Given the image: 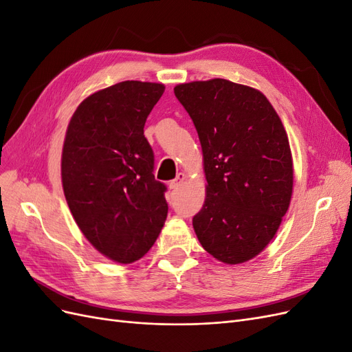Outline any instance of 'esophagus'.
<instances>
[{
    "label": "esophagus",
    "mask_w": 352,
    "mask_h": 352,
    "mask_svg": "<svg viewBox=\"0 0 352 352\" xmlns=\"http://www.w3.org/2000/svg\"><path fill=\"white\" fill-rule=\"evenodd\" d=\"M185 179H186L185 173H179V175L176 176V179H175V180H172V182L168 184L170 189H179L180 186H182V184L185 182Z\"/></svg>",
    "instance_id": "obj_1"
}]
</instances>
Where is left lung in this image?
I'll return each mask as SVG.
<instances>
[{
  "label": "left lung",
  "mask_w": 352,
  "mask_h": 352,
  "mask_svg": "<svg viewBox=\"0 0 352 352\" xmlns=\"http://www.w3.org/2000/svg\"><path fill=\"white\" fill-rule=\"evenodd\" d=\"M204 157L206 202L192 225L202 248L226 264L258 255L278 232L292 197L285 127L264 95L226 79L175 87Z\"/></svg>",
  "instance_id": "left-lung-1"
}]
</instances>
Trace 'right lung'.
I'll return each mask as SVG.
<instances>
[{
	"instance_id": "add662e5",
	"label": "right lung",
	"mask_w": 352,
	"mask_h": 352,
	"mask_svg": "<svg viewBox=\"0 0 352 352\" xmlns=\"http://www.w3.org/2000/svg\"><path fill=\"white\" fill-rule=\"evenodd\" d=\"M164 85L126 80L95 92L72 116L61 155V182L79 229L105 257L142 258L167 217L166 185L154 177L144 135Z\"/></svg>"
}]
</instances>
